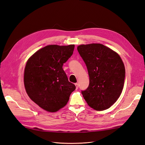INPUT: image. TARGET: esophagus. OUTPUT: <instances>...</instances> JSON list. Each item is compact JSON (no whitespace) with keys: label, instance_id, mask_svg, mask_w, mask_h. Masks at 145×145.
I'll return each instance as SVG.
<instances>
[{"label":"esophagus","instance_id":"1","mask_svg":"<svg viewBox=\"0 0 145 145\" xmlns=\"http://www.w3.org/2000/svg\"><path fill=\"white\" fill-rule=\"evenodd\" d=\"M75 85H76V89H78V83H75Z\"/></svg>","mask_w":145,"mask_h":145}]
</instances>
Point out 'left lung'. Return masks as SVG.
<instances>
[{
	"label": "left lung",
	"mask_w": 145,
	"mask_h": 145,
	"mask_svg": "<svg viewBox=\"0 0 145 145\" xmlns=\"http://www.w3.org/2000/svg\"><path fill=\"white\" fill-rule=\"evenodd\" d=\"M89 76L88 88L82 91L89 106L98 111L110 107L122 92L125 69L121 57L101 44L77 47Z\"/></svg>",
	"instance_id": "left-lung-1"
}]
</instances>
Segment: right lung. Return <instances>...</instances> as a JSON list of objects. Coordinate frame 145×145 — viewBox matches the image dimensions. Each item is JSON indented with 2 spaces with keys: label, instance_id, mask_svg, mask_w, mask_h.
<instances>
[{
  "label": "right lung",
  "instance_id": "obj_1",
  "mask_svg": "<svg viewBox=\"0 0 145 145\" xmlns=\"http://www.w3.org/2000/svg\"><path fill=\"white\" fill-rule=\"evenodd\" d=\"M74 49V45H49L28 59L24 73V87L30 98L45 110L55 112L63 107L76 89L62 68Z\"/></svg>",
  "mask_w": 145,
  "mask_h": 145
}]
</instances>
